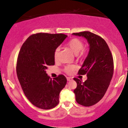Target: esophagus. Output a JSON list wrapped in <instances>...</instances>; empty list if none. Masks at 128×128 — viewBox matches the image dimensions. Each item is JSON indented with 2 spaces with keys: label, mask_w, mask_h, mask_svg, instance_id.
<instances>
[{
  "label": "esophagus",
  "mask_w": 128,
  "mask_h": 128,
  "mask_svg": "<svg viewBox=\"0 0 128 128\" xmlns=\"http://www.w3.org/2000/svg\"><path fill=\"white\" fill-rule=\"evenodd\" d=\"M67 80H68V81H71V80H72V78H70V77H68Z\"/></svg>",
  "instance_id": "obj_1"
}]
</instances>
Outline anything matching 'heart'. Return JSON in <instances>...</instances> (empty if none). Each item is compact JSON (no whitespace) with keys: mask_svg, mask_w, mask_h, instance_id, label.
<instances>
[{"mask_svg":"<svg viewBox=\"0 0 128 128\" xmlns=\"http://www.w3.org/2000/svg\"><path fill=\"white\" fill-rule=\"evenodd\" d=\"M68 48L74 54L78 57H82L84 55V52L82 50L84 48V44L81 40L78 38H73L68 42L66 45ZM59 48L56 49L54 52V59L56 60L58 58ZM76 69V66L74 65H68L64 69V71L68 74H71Z\"/></svg>","mask_w":128,"mask_h":128,"instance_id":"heart-1","label":"heart"}]
</instances>
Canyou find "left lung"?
<instances>
[{"instance_id": "1", "label": "left lung", "mask_w": 128, "mask_h": 128, "mask_svg": "<svg viewBox=\"0 0 128 128\" xmlns=\"http://www.w3.org/2000/svg\"><path fill=\"white\" fill-rule=\"evenodd\" d=\"M72 34L85 38L90 48L78 72V74H86L87 79L82 82L73 78L77 83L74 90L76 101L82 106H92L102 99L109 87L114 73L113 58L107 44L101 36L89 31Z\"/></svg>"}]
</instances>
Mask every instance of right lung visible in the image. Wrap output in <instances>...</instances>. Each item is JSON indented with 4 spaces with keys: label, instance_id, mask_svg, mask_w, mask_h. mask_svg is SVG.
<instances>
[{
    "label": "right lung",
    "instance_id": "add662e5",
    "mask_svg": "<svg viewBox=\"0 0 128 128\" xmlns=\"http://www.w3.org/2000/svg\"><path fill=\"white\" fill-rule=\"evenodd\" d=\"M68 36L64 34L37 33L22 44L17 58L18 81L28 100L36 107L50 110L59 104V94L67 79L59 74L54 80L46 69L55 64L54 52Z\"/></svg>",
    "mask_w": 128,
    "mask_h": 128
}]
</instances>
